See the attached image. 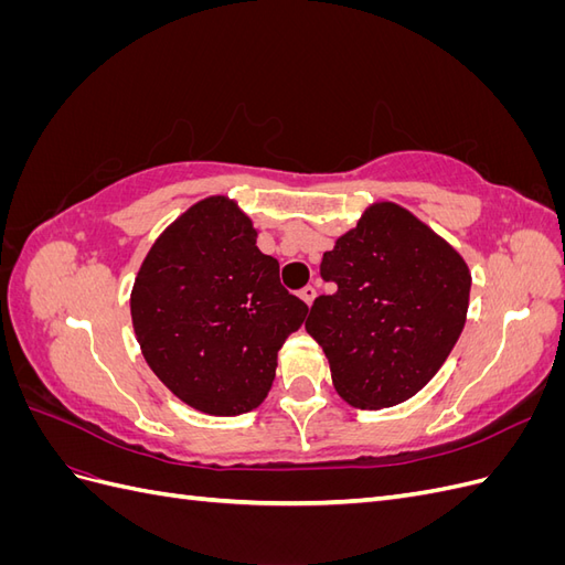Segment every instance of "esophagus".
Listing matches in <instances>:
<instances>
[{
    "label": "esophagus",
    "mask_w": 565,
    "mask_h": 565,
    "mask_svg": "<svg viewBox=\"0 0 565 565\" xmlns=\"http://www.w3.org/2000/svg\"><path fill=\"white\" fill-rule=\"evenodd\" d=\"M299 297L306 301V303H313V299H316V287L313 285H306L303 289H299Z\"/></svg>",
    "instance_id": "obj_1"
}]
</instances>
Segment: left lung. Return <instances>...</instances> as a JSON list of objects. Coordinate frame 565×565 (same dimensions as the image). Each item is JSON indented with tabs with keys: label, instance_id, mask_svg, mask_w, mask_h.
I'll return each mask as SVG.
<instances>
[{
	"label": "left lung",
	"instance_id": "left-lung-1",
	"mask_svg": "<svg viewBox=\"0 0 565 565\" xmlns=\"http://www.w3.org/2000/svg\"><path fill=\"white\" fill-rule=\"evenodd\" d=\"M334 295H320L306 332L330 361L349 405L382 409L413 398L446 363L469 309L465 259L393 202L365 210L320 264Z\"/></svg>",
	"mask_w": 565,
	"mask_h": 565
}]
</instances>
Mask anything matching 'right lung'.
<instances>
[{
	"instance_id": "add662e5",
	"label": "right lung",
	"mask_w": 565,
	"mask_h": 565,
	"mask_svg": "<svg viewBox=\"0 0 565 565\" xmlns=\"http://www.w3.org/2000/svg\"><path fill=\"white\" fill-rule=\"evenodd\" d=\"M309 313L256 247L249 216L224 195L200 200L150 247L131 289V322L150 370L200 413L262 405L278 351Z\"/></svg>"
}]
</instances>
